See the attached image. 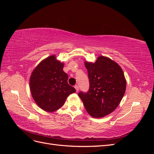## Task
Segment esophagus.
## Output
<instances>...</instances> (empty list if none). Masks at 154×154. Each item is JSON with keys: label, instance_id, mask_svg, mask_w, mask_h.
I'll use <instances>...</instances> for the list:
<instances>
[{"label": "esophagus", "instance_id": "1", "mask_svg": "<svg viewBox=\"0 0 154 154\" xmlns=\"http://www.w3.org/2000/svg\"><path fill=\"white\" fill-rule=\"evenodd\" d=\"M74 88H76V92H78V91H79V87H78V85H75V86H74Z\"/></svg>", "mask_w": 154, "mask_h": 154}]
</instances>
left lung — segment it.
<instances>
[{
    "mask_svg": "<svg viewBox=\"0 0 154 154\" xmlns=\"http://www.w3.org/2000/svg\"><path fill=\"white\" fill-rule=\"evenodd\" d=\"M89 81L87 92L78 96L87 112L93 118H101L116 109L126 89V80L122 68L109 58L98 57L95 63L85 62Z\"/></svg>",
    "mask_w": 154,
    "mask_h": 154,
    "instance_id": "1",
    "label": "left lung"
}]
</instances>
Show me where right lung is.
Listing matches in <instances>:
<instances>
[{
  "label": "right lung",
  "instance_id": "right-lung-1",
  "mask_svg": "<svg viewBox=\"0 0 154 154\" xmlns=\"http://www.w3.org/2000/svg\"><path fill=\"white\" fill-rule=\"evenodd\" d=\"M51 56L37 66L30 78V90L34 100L42 109L53 112L61 107L76 89L70 85L63 63Z\"/></svg>",
  "mask_w": 154,
  "mask_h": 154
}]
</instances>
